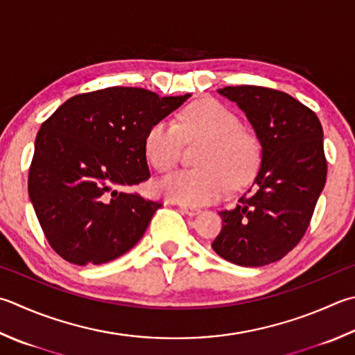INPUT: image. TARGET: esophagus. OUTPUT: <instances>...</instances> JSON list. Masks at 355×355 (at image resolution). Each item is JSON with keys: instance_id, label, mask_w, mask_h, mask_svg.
<instances>
[{"instance_id": "esophagus-1", "label": "esophagus", "mask_w": 355, "mask_h": 355, "mask_svg": "<svg viewBox=\"0 0 355 355\" xmlns=\"http://www.w3.org/2000/svg\"><path fill=\"white\" fill-rule=\"evenodd\" d=\"M179 209L182 210L184 213H187V215H190V216H195L200 211L199 207H193V205H189V204H180Z\"/></svg>"}]
</instances>
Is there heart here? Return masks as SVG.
<instances>
[{
  "instance_id": "obj_1",
  "label": "heart",
  "mask_w": 355,
  "mask_h": 355,
  "mask_svg": "<svg viewBox=\"0 0 355 355\" xmlns=\"http://www.w3.org/2000/svg\"><path fill=\"white\" fill-rule=\"evenodd\" d=\"M182 139L204 140L196 164L199 168L180 170L160 180L166 198L189 205L211 202L233 187H243L255 176L259 145L243 130L239 117L225 105L207 98L180 112L178 123L159 120L146 131L144 148L148 162L159 173L178 164Z\"/></svg>"
}]
</instances>
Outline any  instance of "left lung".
Returning a JSON list of instances; mask_svg holds the SVG:
<instances>
[{
    "instance_id": "8db88e82",
    "label": "left lung",
    "mask_w": 355,
    "mask_h": 355,
    "mask_svg": "<svg viewBox=\"0 0 355 355\" xmlns=\"http://www.w3.org/2000/svg\"><path fill=\"white\" fill-rule=\"evenodd\" d=\"M218 92L245 112L263 150L249 191L233 209L218 211L223 229L211 247L233 264H270L302 241L326 184L322 123L282 91L243 85Z\"/></svg>"
}]
</instances>
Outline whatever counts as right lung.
<instances>
[{"mask_svg":"<svg viewBox=\"0 0 355 355\" xmlns=\"http://www.w3.org/2000/svg\"><path fill=\"white\" fill-rule=\"evenodd\" d=\"M189 97L112 86L73 96L44 120L28 189L53 252L103 264L137 244L162 204L122 189L150 179L146 131Z\"/></svg>","mask_w":355,"mask_h":355,"instance_id":"obj_1","label":"right lung"}]
</instances>
